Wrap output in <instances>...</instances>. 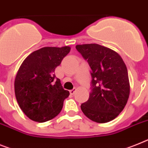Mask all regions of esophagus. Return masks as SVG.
I'll use <instances>...</instances> for the list:
<instances>
[{
    "instance_id": "34e87169",
    "label": "esophagus",
    "mask_w": 148,
    "mask_h": 148,
    "mask_svg": "<svg viewBox=\"0 0 148 148\" xmlns=\"http://www.w3.org/2000/svg\"><path fill=\"white\" fill-rule=\"evenodd\" d=\"M75 91H76V88H73V89H72L69 90V93H70V94H71V95H73V94L75 93Z\"/></svg>"
}]
</instances>
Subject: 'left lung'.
Returning <instances> with one entry per match:
<instances>
[{"label":"left lung","mask_w":148,"mask_h":148,"mask_svg":"<svg viewBox=\"0 0 148 148\" xmlns=\"http://www.w3.org/2000/svg\"><path fill=\"white\" fill-rule=\"evenodd\" d=\"M91 69V92L81 109L91 121L107 123L119 115L130 96L126 64L118 53L99 44L75 46Z\"/></svg>","instance_id":"left-lung-1"}]
</instances>
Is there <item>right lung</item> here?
<instances>
[{
    "label": "right lung",
    "mask_w": 148,
    "mask_h": 148,
    "mask_svg": "<svg viewBox=\"0 0 148 148\" xmlns=\"http://www.w3.org/2000/svg\"><path fill=\"white\" fill-rule=\"evenodd\" d=\"M70 49L69 46L42 48L20 66L14 83L15 94L22 112L32 121L43 123L61 111L69 92L63 88L55 70Z\"/></svg>",
    "instance_id": "1"
}]
</instances>
